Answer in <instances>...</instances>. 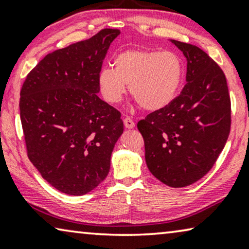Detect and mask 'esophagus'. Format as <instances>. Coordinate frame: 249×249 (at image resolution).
Returning a JSON list of instances; mask_svg holds the SVG:
<instances>
[{
  "instance_id": "34e87169",
  "label": "esophagus",
  "mask_w": 249,
  "mask_h": 249,
  "mask_svg": "<svg viewBox=\"0 0 249 249\" xmlns=\"http://www.w3.org/2000/svg\"><path fill=\"white\" fill-rule=\"evenodd\" d=\"M124 125H125L126 128H133L135 126V123L133 122L131 117H125L124 118Z\"/></svg>"
}]
</instances>
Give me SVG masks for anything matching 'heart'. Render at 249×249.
I'll return each mask as SVG.
<instances>
[{
  "mask_svg": "<svg viewBox=\"0 0 249 249\" xmlns=\"http://www.w3.org/2000/svg\"><path fill=\"white\" fill-rule=\"evenodd\" d=\"M184 76V64L173 52L132 48L118 53L114 68L106 66L98 74L104 99L118 104L128 85L129 93L143 109L155 111L175 99Z\"/></svg>",
  "mask_w": 249,
  "mask_h": 249,
  "instance_id": "b5f03b06",
  "label": "heart"
}]
</instances>
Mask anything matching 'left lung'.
I'll list each match as a JSON object with an SVG mask.
<instances>
[{
	"label": "left lung",
	"mask_w": 249,
	"mask_h": 249,
	"mask_svg": "<svg viewBox=\"0 0 249 249\" xmlns=\"http://www.w3.org/2000/svg\"><path fill=\"white\" fill-rule=\"evenodd\" d=\"M187 59L186 85L167 107L138 123L149 170L170 187H185L211 170L231 126L226 75L195 45L171 40Z\"/></svg>",
	"instance_id": "8db88e82"
}]
</instances>
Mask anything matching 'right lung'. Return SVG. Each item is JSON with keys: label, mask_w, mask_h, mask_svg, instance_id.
Listing matches in <instances>:
<instances>
[{"label": "right lung", "mask_w": 249, "mask_h": 249, "mask_svg": "<svg viewBox=\"0 0 249 249\" xmlns=\"http://www.w3.org/2000/svg\"><path fill=\"white\" fill-rule=\"evenodd\" d=\"M121 31L105 28L89 39L47 54L20 91L28 158L62 193L85 195L107 177L121 113L98 97V74Z\"/></svg>", "instance_id": "right-lung-1"}]
</instances>
